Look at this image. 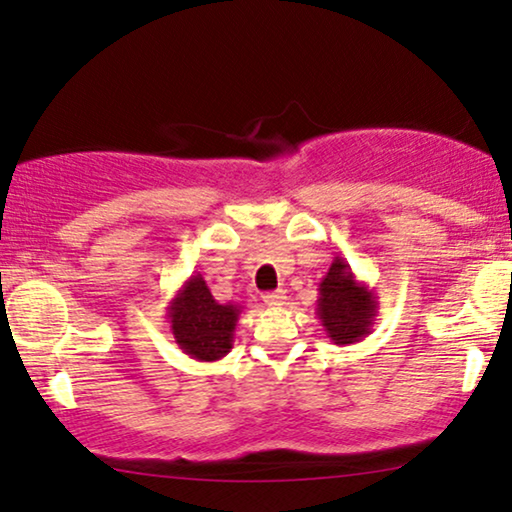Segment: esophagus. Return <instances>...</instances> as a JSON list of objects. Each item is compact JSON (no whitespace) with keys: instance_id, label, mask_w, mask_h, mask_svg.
<instances>
[{"instance_id":"34e87169","label":"esophagus","mask_w":512,"mask_h":512,"mask_svg":"<svg viewBox=\"0 0 512 512\" xmlns=\"http://www.w3.org/2000/svg\"><path fill=\"white\" fill-rule=\"evenodd\" d=\"M285 290H276V292H266L264 294V304L266 306H283L285 304Z\"/></svg>"}]
</instances>
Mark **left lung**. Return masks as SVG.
<instances>
[{
	"label": "left lung",
	"mask_w": 512,
	"mask_h": 512,
	"mask_svg": "<svg viewBox=\"0 0 512 512\" xmlns=\"http://www.w3.org/2000/svg\"><path fill=\"white\" fill-rule=\"evenodd\" d=\"M315 315L334 345H350L371 334L378 315V297L357 280L343 257H334L327 276L320 280Z\"/></svg>",
	"instance_id": "left-lung-1"
}]
</instances>
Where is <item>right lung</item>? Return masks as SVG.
Returning <instances> with one entry per match:
<instances>
[{
    "label": "right lung",
    "mask_w": 512,
    "mask_h": 512,
    "mask_svg": "<svg viewBox=\"0 0 512 512\" xmlns=\"http://www.w3.org/2000/svg\"><path fill=\"white\" fill-rule=\"evenodd\" d=\"M243 306L220 304L213 299L201 273H194L183 283L167 306L178 348L197 362H218L234 348V329Z\"/></svg>",
    "instance_id": "obj_1"
}]
</instances>
